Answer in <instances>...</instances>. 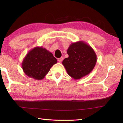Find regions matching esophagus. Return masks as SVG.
I'll return each instance as SVG.
<instances>
[{"label": "esophagus", "mask_w": 123, "mask_h": 123, "mask_svg": "<svg viewBox=\"0 0 123 123\" xmlns=\"http://www.w3.org/2000/svg\"><path fill=\"white\" fill-rule=\"evenodd\" d=\"M63 57H61L59 58V59H58V61H59V62H61L62 61H63Z\"/></svg>", "instance_id": "34e87169"}]
</instances>
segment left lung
I'll use <instances>...</instances> for the list:
<instances>
[{
    "mask_svg": "<svg viewBox=\"0 0 123 123\" xmlns=\"http://www.w3.org/2000/svg\"><path fill=\"white\" fill-rule=\"evenodd\" d=\"M69 55L62 61L68 74L74 79H80L89 74L96 64V54L90 45L83 41L72 43L67 50Z\"/></svg>",
    "mask_w": 123,
    "mask_h": 123,
    "instance_id": "left-lung-1",
    "label": "left lung"
}]
</instances>
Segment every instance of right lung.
Wrapping results in <instances>:
<instances>
[{
  "mask_svg": "<svg viewBox=\"0 0 123 123\" xmlns=\"http://www.w3.org/2000/svg\"><path fill=\"white\" fill-rule=\"evenodd\" d=\"M57 61L53 54L42 47H35L29 52L22 63L24 73L36 80H42Z\"/></svg>",
  "mask_w": 123,
  "mask_h": 123,
  "instance_id": "obj_1",
  "label": "right lung"
}]
</instances>
